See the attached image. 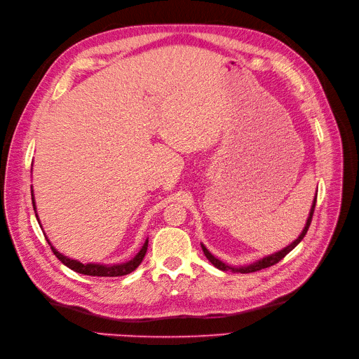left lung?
<instances>
[{"label": "left lung", "instance_id": "obj_1", "mask_svg": "<svg viewBox=\"0 0 359 359\" xmlns=\"http://www.w3.org/2000/svg\"><path fill=\"white\" fill-rule=\"evenodd\" d=\"M316 201H317V194H316V197H314V201H313V206H311V210H310V216H309V219H306V224H305V226H304V229H302V232H301V235L297 238V240L294 241V243H291L289 244L287 247H285L283 250H280V251H278V252H275V254H270V255H267V257H263L262 260H259V262H255V263H252V264H248V266H241V267H232V266H228V264H225L224 262H220L219 259H216L215 255L204 247L203 244H201V248H203V252H204V255H206L208 257V260L215 266V267H217L219 270H224V271H226V270H231V271H233V273H252V271H257V270H262V269H266V267H270V266H273V264H276V263H279L285 255L287 254V252H291L301 241H302V238L305 236V233H306V231H309V228H310V225H311V219H313V213H314V209H316Z\"/></svg>", "mask_w": 359, "mask_h": 359}]
</instances>
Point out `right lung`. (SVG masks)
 Segmentation results:
<instances>
[{
	"label": "right lung",
	"instance_id": "obj_1",
	"mask_svg": "<svg viewBox=\"0 0 359 359\" xmlns=\"http://www.w3.org/2000/svg\"><path fill=\"white\" fill-rule=\"evenodd\" d=\"M32 204H33V210L36 209L35 206V197H33V191H32ZM36 219H38V213H36ZM39 220V219H38ZM41 224V222H39ZM48 244L50 245V250H53V252L57 255V259L65 264L67 267H70L72 270L80 273V275H88V276H100V278H115V276H124V275H128V273H131L133 270H135L139 267V264L143 262L144 259V254L147 251V245H149V240H146V243L143 244V247L140 248V251L134 255V257L127 262V263H121V264H111V266H107V264H95V263H88V264H83L77 260H73V259H68L65 257L64 254L58 252L53 244L49 243V240L46 238Z\"/></svg>",
	"mask_w": 359,
	"mask_h": 359
}]
</instances>
